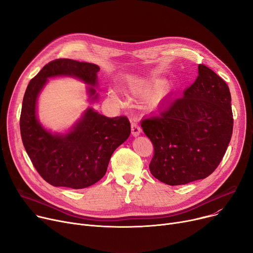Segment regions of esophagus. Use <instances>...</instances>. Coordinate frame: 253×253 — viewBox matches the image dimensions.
<instances>
[{
  "label": "esophagus",
  "instance_id": "1",
  "mask_svg": "<svg viewBox=\"0 0 253 253\" xmlns=\"http://www.w3.org/2000/svg\"><path fill=\"white\" fill-rule=\"evenodd\" d=\"M141 129L138 125V123L135 121V120H131V133L133 136H137L140 134Z\"/></svg>",
  "mask_w": 253,
  "mask_h": 253
}]
</instances>
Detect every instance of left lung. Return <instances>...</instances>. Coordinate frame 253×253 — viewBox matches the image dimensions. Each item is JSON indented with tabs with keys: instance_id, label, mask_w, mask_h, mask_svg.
<instances>
[{
	"instance_id": "8db88e82",
	"label": "left lung",
	"mask_w": 253,
	"mask_h": 253,
	"mask_svg": "<svg viewBox=\"0 0 253 253\" xmlns=\"http://www.w3.org/2000/svg\"><path fill=\"white\" fill-rule=\"evenodd\" d=\"M198 69L196 81L183 95L170 99L140 124L154 145L151 173L169 185L209 176L221 162L233 133L227 83L205 64Z\"/></svg>"
}]
</instances>
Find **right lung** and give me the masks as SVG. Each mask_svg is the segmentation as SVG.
Segmentation results:
<instances>
[{"label":"right lung","mask_w":253,"mask_h":253,"mask_svg":"<svg viewBox=\"0 0 253 253\" xmlns=\"http://www.w3.org/2000/svg\"><path fill=\"white\" fill-rule=\"evenodd\" d=\"M99 66L68 58L47 63L25 90L20 114V133L31 161L51 185L75 190L88 188L100 180L115 150L130 135L127 117L109 118L88 109L68 134H51L36 117V102L47 78L73 76L90 85L96 84ZM90 96L95 90L89 89Z\"/></svg>","instance_id":"right-lung-1"}]
</instances>
